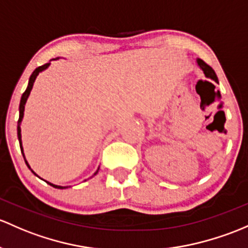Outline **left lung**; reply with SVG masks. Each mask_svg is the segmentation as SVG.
<instances>
[{"label": "left lung", "mask_w": 248, "mask_h": 248, "mask_svg": "<svg viewBox=\"0 0 248 248\" xmlns=\"http://www.w3.org/2000/svg\"><path fill=\"white\" fill-rule=\"evenodd\" d=\"M197 64H199V66L201 67V69H202V71L204 72L205 77H207V78H210V79L215 80L216 83H218L217 76H216L215 71H214V70L212 69V67L209 66V65L205 64V62H203L202 59H197Z\"/></svg>", "instance_id": "left-lung-1"}]
</instances>
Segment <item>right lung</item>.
<instances>
[{"instance_id":"right-lung-1","label":"right lung","mask_w":248,"mask_h":248,"mask_svg":"<svg viewBox=\"0 0 248 248\" xmlns=\"http://www.w3.org/2000/svg\"><path fill=\"white\" fill-rule=\"evenodd\" d=\"M57 59H58V58H57ZM52 61H56V59H52ZM49 64H51V62H47V64H44V65H41V66L36 67V69L34 70V71H33V74L31 75V77H30V80H28L27 89H26L25 93H22V96H21L20 107H19V113H20V115H19V121H17V138H19L20 148H21V152H22L23 159H25V163H26V165L28 166V169H30V170L32 171L33 173L35 174V176H38V174H36L35 172L33 171L32 169H31L30 164L27 163V160H26V158H25V155H23L22 141H21V127H20V126H21V121H22V119H23V111H25V104H26V102H27V98H28V96H30V93H31V90H32V88H33V84H34V82H35V78L38 77V75L40 74L41 71H44V70H46V69H47V67L49 66ZM98 169H100V168H98ZM98 169H97V171H96L95 173H93V176H95V174L97 173V172H98ZM46 183L49 184V186H53V187H57V189H65V187H67V186H56V184H52V183H49V182H46Z\"/></svg>"}]
</instances>
